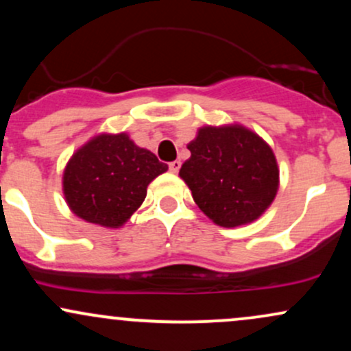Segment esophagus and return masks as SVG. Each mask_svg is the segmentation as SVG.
I'll return each instance as SVG.
<instances>
[{
	"instance_id": "34e87169",
	"label": "esophagus",
	"mask_w": 351,
	"mask_h": 351,
	"mask_svg": "<svg viewBox=\"0 0 351 351\" xmlns=\"http://www.w3.org/2000/svg\"><path fill=\"white\" fill-rule=\"evenodd\" d=\"M168 167H170L171 173H178L180 168H181V163L178 162V160H175V162H171L170 165H168Z\"/></svg>"
}]
</instances>
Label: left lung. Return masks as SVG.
<instances>
[{
	"instance_id": "left-lung-1",
	"label": "left lung",
	"mask_w": 351,
	"mask_h": 351,
	"mask_svg": "<svg viewBox=\"0 0 351 351\" xmlns=\"http://www.w3.org/2000/svg\"><path fill=\"white\" fill-rule=\"evenodd\" d=\"M180 176L209 219L223 228L252 223L271 206L279 168L267 143L241 125L203 127L188 145Z\"/></svg>"
}]
</instances>
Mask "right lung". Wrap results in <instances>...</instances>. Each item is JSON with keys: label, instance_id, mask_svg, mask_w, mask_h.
Masks as SVG:
<instances>
[{"label": "right lung", "instance_id": "add662e5", "mask_svg": "<svg viewBox=\"0 0 351 351\" xmlns=\"http://www.w3.org/2000/svg\"><path fill=\"white\" fill-rule=\"evenodd\" d=\"M168 170L127 134L99 135L72 155L64 170V196L87 223L119 228L147 196V186Z\"/></svg>", "mask_w": 351, "mask_h": 351}]
</instances>
